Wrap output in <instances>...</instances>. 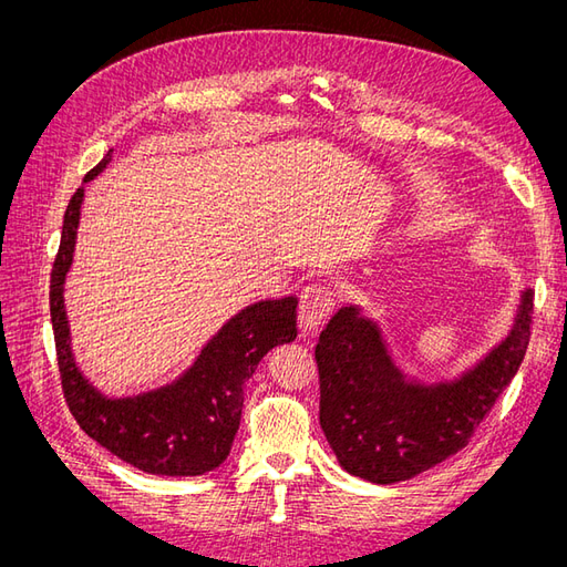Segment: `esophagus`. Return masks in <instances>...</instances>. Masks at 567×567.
<instances>
[{"label":"esophagus","mask_w":567,"mask_h":567,"mask_svg":"<svg viewBox=\"0 0 567 567\" xmlns=\"http://www.w3.org/2000/svg\"><path fill=\"white\" fill-rule=\"evenodd\" d=\"M333 290L326 286H307L300 293L298 302V321L302 326V331H315L319 323L326 321V317L333 310Z\"/></svg>","instance_id":"obj_1"}]
</instances>
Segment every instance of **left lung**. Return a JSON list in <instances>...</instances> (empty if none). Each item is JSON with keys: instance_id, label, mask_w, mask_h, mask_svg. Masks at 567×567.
<instances>
[{"instance_id": "obj_1", "label": "left lung", "mask_w": 567, "mask_h": 567, "mask_svg": "<svg viewBox=\"0 0 567 567\" xmlns=\"http://www.w3.org/2000/svg\"><path fill=\"white\" fill-rule=\"evenodd\" d=\"M532 290L508 338L458 381L416 385L392 364L379 326L340 307L317 342L319 423L340 466L369 483L414 477L466 447L513 381L529 342Z\"/></svg>"}]
</instances>
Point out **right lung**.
<instances>
[{
	"label": "right lung",
	"instance_id": "add662e5",
	"mask_svg": "<svg viewBox=\"0 0 567 567\" xmlns=\"http://www.w3.org/2000/svg\"><path fill=\"white\" fill-rule=\"evenodd\" d=\"M111 153L84 175V182L109 165ZM82 196L84 188H78L65 208L49 281L51 329L65 404L84 433L134 468L153 475L208 473L229 456L241 423L246 381L274 346L296 338L298 300L288 296L246 307L221 326L179 381L136 398L109 400L78 371L63 310V281L73 262Z\"/></svg>",
	"mask_w": 567,
	"mask_h": 567
}]
</instances>
